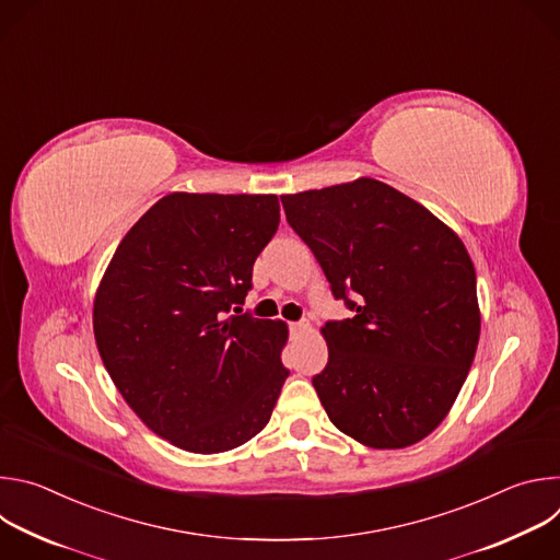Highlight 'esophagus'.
I'll return each instance as SVG.
<instances>
[{"label": "esophagus", "mask_w": 560, "mask_h": 560, "mask_svg": "<svg viewBox=\"0 0 560 560\" xmlns=\"http://www.w3.org/2000/svg\"><path fill=\"white\" fill-rule=\"evenodd\" d=\"M288 326H290L292 332H301V330L307 328V322H292V324H288Z\"/></svg>", "instance_id": "esophagus-1"}]
</instances>
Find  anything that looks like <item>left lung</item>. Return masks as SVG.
Here are the masks:
<instances>
[{
    "label": "left lung",
    "mask_w": 560,
    "mask_h": 560,
    "mask_svg": "<svg viewBox=\"0 0 560 560\" xmlns=\"http://www.w3.org/2000/svg\"><path fill=\"white\" fill-rule=\"evenodd\" d=\"M281 203L352 310L322 328L328 365L312 376L330 421L376 450L425 439L456 401L481 335L476 272L458 234L370 177Z\"/></svg>",
    "instance_id": "8db88e82"
}]
</instances>
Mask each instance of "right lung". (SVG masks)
<instances>
[{"label":"right lung","instance_id":"1","mask_svg":"<svg viewBox=\"0 0 560 560\" xmlns=\"http://www.w3.org/2000/svg\"><path fill=\"white\" fill-rule=\"evenodd\" d=\"M277 228V195L173 192L128 230L100 283L93 328L113 383L186 452L250 441L290 374L285 324L238 307Z\"/></svg>","mask_w":560,"mask_h":560}]
</instances>
